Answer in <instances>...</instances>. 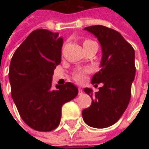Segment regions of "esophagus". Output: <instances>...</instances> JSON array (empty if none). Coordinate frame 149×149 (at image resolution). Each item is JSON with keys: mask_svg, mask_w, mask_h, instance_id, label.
Here are the masks:
<instances>
[{"mask_svg": "<svg viewBox=\"0 0 149 149\" xmlns=\"http://www.w3.org/2000/svg\"><path fill=\"white\" fill-rule=\"evenodd\" d=\"M83 94V89H81V88H79V95H82Z\"/></svg>", "mask_w": 149, "mask_h": 149, "instance_id": "1", "label": "esophagus"}]
</instances>
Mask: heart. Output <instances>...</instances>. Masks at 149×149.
Instances as JSON below:
<instances>
[{"label":"heart","instance_id":"obj_1","mask_svg":"<svg viewBox=\"0 0 149 149\" xmlns=\"http://www.w3.org/2000/svg\"><path fill=\"white\" fill-rule=\"evenodd\" d=\"M91 40H86L84 43H86V42H89ZM89 71L88 70H77L73 74V78L74 80H76L79 83H83L85 81L86 79V74L87 72Z\"/></svg>","mask_w":149,"mask_h":149}]
</instances>
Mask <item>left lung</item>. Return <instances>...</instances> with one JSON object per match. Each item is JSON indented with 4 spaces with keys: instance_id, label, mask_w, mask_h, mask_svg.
I'll list each match as a JSON object with an SVG mask.
<instances>
[{
    "instance_id": "1",
    "label": "left lung",
    "mask_w": 149,
    "mask_h": 149,
    "mask_svg": "<svg viewBox=\"0 0 149 149\" xmlns=\"http://www.w3.org/2000/svg\"><path fill=\"white\" fill-rule=\"evenodd\" d=\"M84 30L92 33L101 45V70L94 74L91 84H102V87L95 94L92 89L84 88L92 103L84 109L82 116L87 125L104 129L116 123L129 105L136 72L135 52L122 35L113 29L98 25Z\"/></svg>"
}]
</instances>
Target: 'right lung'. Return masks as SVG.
<instances>
[{
  "label": "right lung",
  "instance_id": "right-lung-1",
  "mask_svg": "<svg viewBox=\"0 0 149 149\" xmlns=\"http://www.w3.org/2000/svg\"><path fill=\"white\" fill-rule=\"evenodd\" d=\"M63 41L57 32L36 30L17 48L10 60L11 97L23 121L40 132L56 129L63 104L78 95V88L70 82L56 84L52 89L54 70L61 62Z\"/></svg>",
  "mask_w": 149,
  "mask_h": 149
}]
</instances>
